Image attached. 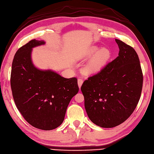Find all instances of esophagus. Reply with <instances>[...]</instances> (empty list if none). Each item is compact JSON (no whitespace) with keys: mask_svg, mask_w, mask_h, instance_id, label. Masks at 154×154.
I'll use <instances>...</instances> for the list:
<instances>
[{"mask_svg":"<svg viewBox=\"0 0 154 154\" xmlns=\"http://www.w3.org/2000/svg\"><path fill=\"white\" fill-rule=\"evenodd\" d=\"M77 82H78V86H79V88L81 89V86H82V83H83V80L82 79H78V81H77Z\"/></svg>","mask_w":154,"mask_h":154,"instance_id":"esophagus-1","label":"esophagus"}]
</instances>
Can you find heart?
<instances>
[{"label": "heart", "mask_w": 154, "mask_h": 154, "mask_svg": "<svg viewBox=\"0 0 154 154\" xmlns=\"http://www.w3.org/2000/svg\"><path fill=\"white\" fill-rule=\"evenodd\" d=\"M84 67V73L86 75H94L98 73L106 65L111 57L110 51L105 48H100L96 45L90 47L83 55V58L89 59Z\"/></svg>", "instance_id": "b5f03b06"}]
</instances>
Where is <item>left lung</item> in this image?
<instances>
[{
    "mask_svg": "<svg viewBox=\"0 0 154 154\" xmlns=\"http://www.w3.org/2000/svg\"><path fill=\"white\" fill-rule=\"evenodd\" d=\"M116 42L119 56L81 86L88 117L104 128L116 127L127 120L137 106L143 86L137 53L120 40Z\"/></svg>",
    "mask_w": 154,
    "mask_h": 154,
    "instance_id": "obj_1",
    "label": "left lung"
}]
</instances>
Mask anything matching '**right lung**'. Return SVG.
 I'll use <instances>...</instances> for the list:
<instances>
[{
  "instance_id": "add662e5",
  "label": "right lung",
  "mask_w": 154,
  "mask_h": 154,
  "mask_svg": "<svg viewBox=\"0 0 154 154\" xmlns=\"http://www.w3.org/2000/svg\"><path fill=\"white\" fill-rule=\"evenodd\" d=\"M45 44L33 39L16 51L11 86L17 109L25 120L37 129L49 131L63 122L79 87L75 77L66 79L52 70H41L34 65L33 48Z\"/></svg>"
}]
</instances>
